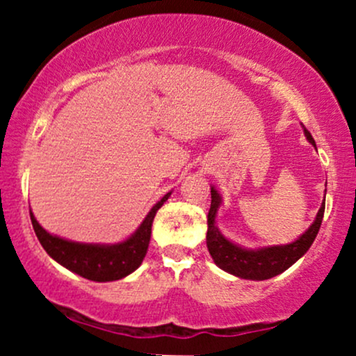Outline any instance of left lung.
Listing matches in <instances>:
<instances>
[{
	"instance_id": "left-lung-1",
	"label": "left lung",
	"mask_w": 356,
	"mask_h": 356,
	"mask_svg": "<svg viewBox=\"0 0 356 356\" xmlns=\"http://www.w3.org/2000/svg\"><path fill=\"white\" fill-rule=\"evenodd\" d=\"M305 136L312 144H314L312 134L305 129ZM220 206L219 192L211 187V209L207 214V249L220 269L231 273V275L243 277V280L263 281L269 277L281 275L289 266L296 263L301 256L308 251L320 231L323 214H325V201L318 211L316 219L303 236H300L295 243L284 244V246H268L259 249H244L238 244L231 243L224 238L216 226V214Z\"/></svg>"
}]
</instances>
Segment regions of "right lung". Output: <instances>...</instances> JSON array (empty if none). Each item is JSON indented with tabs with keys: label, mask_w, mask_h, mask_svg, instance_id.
Wrapping results in <instances>:
<instances>
[{
	"label": "right lung",
	"mask_w": 356,
	"mask_h": 356,
	"mask_svg": "<svg viewBox=\"0 0 356 356\" xmlns=\"http://www.w3.org/2000/svg\"><path fill=\"white\" fill-rule=\"evenodd\" d=\"M169 195L170 192H167L164 197L155 204L140 227L129 239L117 244H83L61 239L44 231L31 211L30 218L40 244L56 263L90 281L105 283V281L122 280L140 266L149 249L155 212L161 209Z\"/></svg>",
	"instance_id": "obj_1"
}]
</instances>
